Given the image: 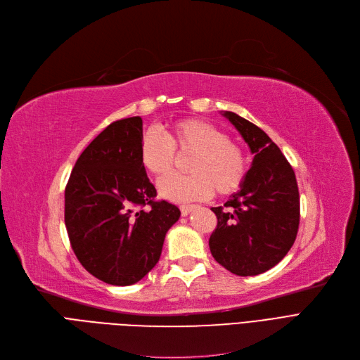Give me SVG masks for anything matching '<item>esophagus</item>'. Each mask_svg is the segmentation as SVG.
<instances>
[{"instance_id":"34e87169","label":"esophagus","mask_w":360,"mask_h":360,"mask_svg":"<svg viewBox=\"0 0 360 360\" xmlns=\"http://www.w3.org/2000/svg\"><path fill=\"white\" fill-rule=\"evenodd\" d=\"M179 209H181L182 216H186V214H190L193 210H195L197 205L195 204H184L179 207Z\"/></svg>"}]
</instances>
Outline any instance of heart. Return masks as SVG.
Masks as SVG:
<instances>
[{
	"instance_id": "b5f03b06",
	"label": "heart",
	"mask_w": 360,
	"mask_h": 360,
	"mask_svg": "<svg viewBox=\"0 0 360 360\" xmlns=\"http://www.w3.org/2000/svg\"><path fill=\"white\" fill-rule=\"evenodd\" d=\"M179 155H193L188 162L190 175L170 176L159 184L160 194L172 201H195L238 191L247 176L243 150L224 131L201 120H181L166 136L155 129L144 132L140 144V163L158 179L167 176Z\"/></svg>"
}]
</instances>
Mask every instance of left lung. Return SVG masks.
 Instances as JSON below:
<instances>
[{"label": "left lung", "instance_id": "left-lung-1", "mask_svg": "<svg viewBox=\"0 0 360 360\" xmlns=\"http://www.w3.org/2000/svg\"><path fill=\"white\" fill-rule=\"evenodd\" d=\"M228 118L254 153L240 190L213 207L217 226L209 245L214 259L236 276H257L273 269L295 243L300 202L295 170L271 139L233 112Z\"/></svg>", "mask_w": 360, "mask_h": 360}]
</instances>
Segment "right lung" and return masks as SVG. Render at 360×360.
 <instances>
[{
	"instance_id": "obj_1",
	"label": "right lung",
	"mask_w": 360,
	"mask_h": 360,
	"mask_svg": "<svg viewBox=\"0 0 360 360\" xmlns=\"http://www.w3.org/2000/svg\"><path fill=\"white\" fill-rule=\"evenodd\" d=\"M140 117L109 124L75 162L65 186V228L82 266L113 286L134 285L153 269L181 212L156 200L140 163Z\"/></svg>"
}]
</instances>
